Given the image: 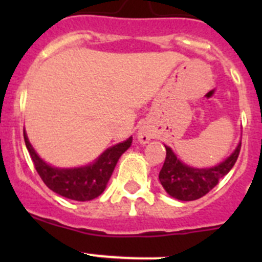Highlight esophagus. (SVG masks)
<instances>
[{
	"mask_svg": "<svg viewBox=\"0 0 262 262\" xmlns=\"http://www.w3.org/2000/svg\"><path fill=\"white\" fill-rule=\"evenodd\" d=\"M150 139V134L148 133L146 129H141V130L138 132V141L141 142V143H147L148 141Z\"/></svg>",
	"mask_w": 262,
	"mask_h": 262,
	"instance_id": "34e87169",
	"label": "esophagus"
}]
</instances>
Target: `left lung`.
Instances as JSON below:
<instances>
[{
    "mask_svg": "<svg viewBox=\"0 0 262 262\" xmlns=\"http://www.w3.org/2000/svg\"><path fill=\"white\" fill-rule=\"evenodd\" d=\"M166 147V160L160 171L161 184L170 196L191 202L204 196L223 176L231 171L238 158L241 143L219 165L210 168H194L182 163L170 147Z\"/></svg>",
    "mask_w": 262,
    "mask_h": 262,
    "instance_id": "left-lung-1",
    "label": "left lung"
}]
</instances>
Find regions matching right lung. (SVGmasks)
<instances>
[{
  "mask_svg": "<svg viewBox=\"0 0 262 262\" xmlns=\"http://www.w3.org/2000/svg\"><path fill=\"white\" fill-rule=\"evenodd\" d=\"M24 139L36 172L39 173L44 184L60 196L77 202L92 200L104 192L118 160L132 144L130 137L125 142L107 148L94 163L82 167L58 168L52 167L39 157L29 142L25 130H24Z\"/></svg>",
  "mask_w": 262,
  "mask_h": 262,
  "instance_id": "right-lung-1",
  "label": "right lung"
}]
</instances>
